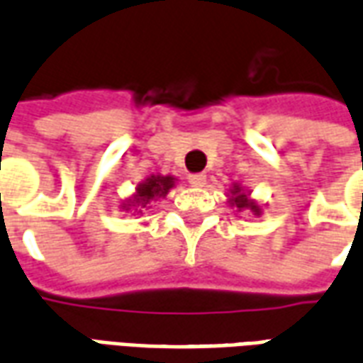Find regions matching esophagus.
Instances as JSON below:
<instances>
[{
	"instance_id": "esophagus-1",
	"label": "esophagus",
	"mask_w": 363,
	"mask_h": 363,
	"mask_svg": "<svg viewBox=\"0 0 363 363\" xmlns=\"http://www.w3.org/2000/svg\"><path fill=\"white\" fill-rule=\"evenodd\" d=\"M189 182L192 184V186H204V184H206V174L204 173L190 174Z\"/></svg>"
}]
</instances>
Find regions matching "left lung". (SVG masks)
I'll return each instance as SVG.
<instances>
[{
	"mask_svg": "<svg viewBox=\"0 0 363 363\" xmlns=\"http://www.w3.org/2000/svg\"><path fill=\"white\" fill-rule=\"evenodd\" d=\"M233 194H235V196H233V200H231V204L237 206V208H251V210H255L257 213H260L259 206L251 204V202L245 198V194H241V190L233 189Z\"/></svg>",
	"mask_w": 363,
	"mask_h": 363,
	"instance_id": "1",
	"label": "left lung"
}]
</instances>
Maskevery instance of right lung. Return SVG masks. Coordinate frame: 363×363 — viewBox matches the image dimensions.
I'll return each instance as SVG.
<instances>
[{
  "mask_svg": "<svg viewBox=\"0 0 363 363\" xmlns=\"http://www.w3.org/2000/svg\"><path fill=\"white\" fill-rule=\"evenodd\" d=\"M173 177H151L147 179L145 184H142L140 189H138V198H135V202L145 208V204L153 200V198L157 196H165L169 189H173Z\"/></svg>",
  "mask_w": 363,
  "mask_h": 363,
  "instance_id": "right-lung-1",
  "label": "right lung"
}]
</instances>
